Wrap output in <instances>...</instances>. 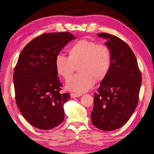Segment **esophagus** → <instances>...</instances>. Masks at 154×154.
<instances>
[{
    "label": "esophagus",
    "instance_id": "1",
    "mask_svg": "<svg viewBox=\"0 0 154 154\" xmlns=\"http://www.w3.org/2000/svg\"><path fill=\"white\" fill-rule=\"evenodd\" d=\"M82 95V94L81 93H71L70 94V96L72 98H76V97H79L80 96Z\"/></svg>",
    "mask_w": 154,
    "mask_h": 154
}]
</instances>
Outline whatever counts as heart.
Returning a JSON list of instances; mask_svg holds the SVG:
<instances>
[{
	"instance_id": "heart-1",
	"label": "heart",
	"mask_w": 154,
	"mask_h": 154,
	"mask_svg": "<svg viewBox=\"0 0 154 154\" xmlns=\"http://www.w3.org/2000/svg\"><path fill=\"white\" fill-rule=\"evenodd\" d=\"M69 56L59 54L55 66L59 75L65 79L69 78L78 66L80 73L71 77L66 83V89L75 93H84L91 89L95 81H101L109 74L112 64L110 49L105 44L81 40L68 50Z\"/></svg>"
}]
</instances>
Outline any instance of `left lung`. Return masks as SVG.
<instances>
[{
	"label": "left lung",
	"instance_id": "8db88e82",
	"mask_svg": "<svg viewBox=\"0 0 154 154\" xmlns=\"http://www.w3.org/2000/svg\"><path fill=\"white\" fill-rule=\"evenodd\" d=\"M107 39L112 54L109 74L94 94L91 122L97 128L112 131L120 128L131 117L138 105L142 75L134 54L116 35L99 33Z\"/></svg>",
	"mask_w": 154,
	"mask_h": 154
}]
</instances>
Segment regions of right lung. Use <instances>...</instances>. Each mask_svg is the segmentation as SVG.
<instances>
[{
	"instance_id": "1",
	"label": "right lung",
	"mask_w": 154,
	"mask_h": 154,
	"mask_svg": "<svg viewBox=\"0 0 154 154\" xmlns=\"http://www.w3.org/2000/svg\"><path fill=\"white\" fill-rule=\"evenodd\" d=\"M75 39L70 32L45 33L29 42L19 55L13 75L16 103L24 119L38 129H52L64 119L63 106L70 94L60 93L55 60Z\"/></svg>"
}]
</instances>
